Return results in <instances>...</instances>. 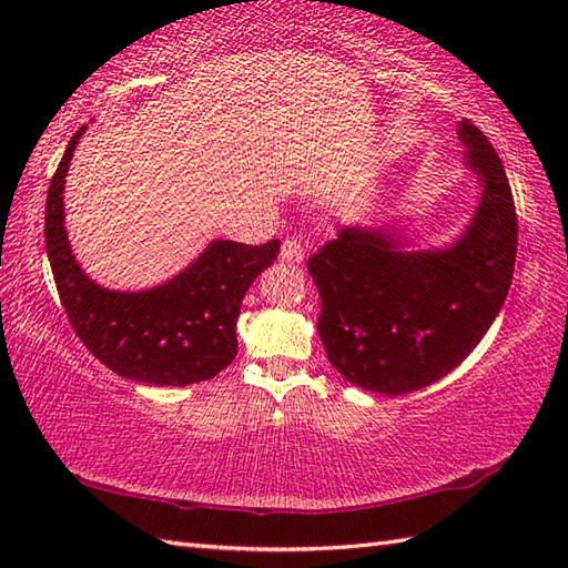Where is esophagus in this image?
<instances>
[{
    "mask_svg": "<svg viewBox=\"0 0 568 568\" xmlns=\"http://www.w3.org/2000/svg\"><path fill=\"white\" fill-rule=\"evenodd\" d=\"M281 258L287 261V263H303V261H305V246H303V241L295 239V236H287V239L283 241Z\"/></svg>",
    "mask_w": 568,
    "mask_h": 568,
    "instance_id": "esophagus-1",
    "label": "esophagus"
}]
</instances>
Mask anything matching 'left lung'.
<instances>
[{"instance_id": "left-lung-1", "label": "left lung", "mask_w": 568, "mask_h": 568, "mask_svg": "<svg viewBox=\"0 0 568 568\" xmlns=\"http://www.w3.org/2000/svg\"><path fill=\"white\" fill-rule=\"evenodd\" d=\"M458 139L480 200L454 244L409 248L395 226H342L307 261L329 364L358 388L405 395L437 383L484 339L508 297L517 216L508 175L484 131Z\"/></svg>"}]
</instances>
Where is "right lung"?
<instances>
[{
  "mask_svg": "<svg viewBox=\"0 0 568 568\" xmlns=\"http://www.w3.org/2000/svg\"><path fill=\"white\" fill-rule=\"evenodd\" d=\"M70 139L45 197V251L60 303L80 342L116 376L149 385L210 381L236 356V320L248 285L281 251L216 239L185 271L149 291H110L92 281L72 256L63 190L84 134Z\"/></svg>",
  "mask_w": 568,
  "mask_h": 568,
  "instance_id": "obj_1",
  "label": "right lung"
}]
</instances>
